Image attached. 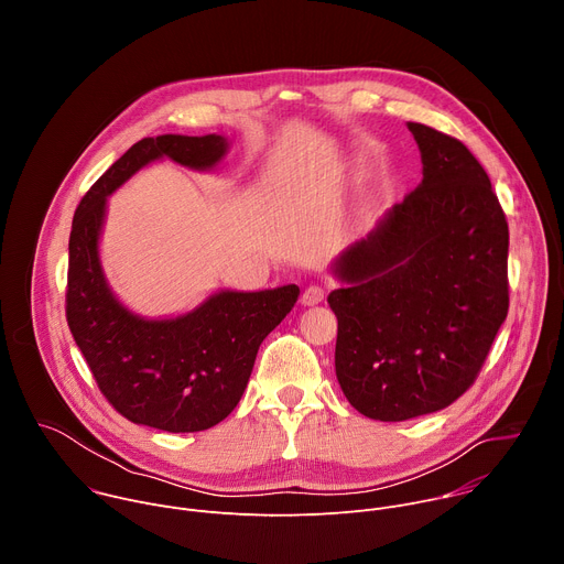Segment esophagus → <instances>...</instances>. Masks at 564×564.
I'll list each match as a JSON object with an SVG mask.
<instances>
[{"label": "esophagus", "instance_id": "esophagus-1", "mask_svg": "<svg viewBox=\"0 0 564 564\" xmlns=\"http://www.w3.org/2000/svg\"><path fill=\"white\" fill-rule=\"evenodd\" d=\"M324 296H326V285L310 283V285L303 290V294H301V303H303V305H316V303L324 301Z\"/></svg>", "mask_w": 564, "mask_h": 564}]
</instances>
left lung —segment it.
Wrapping results in <instances>:
<instances>
[{"label": "left lung", "mask_w": 564, "mask_h": 564, "mask_svg": "<svg viewBox=\"0 0 564 564\" xmlns=\"http://www.w3.org/2000/svg\"><path fill=\"white\" fill-rule=\"evenodd\" d=\"M422 183L346 250L333 290L335 370L350 404L379 422L446 409L485 364L509 312V225L477 158L409 122Z\"/></svg>", "instance_id": "obj_1"}]
</instances>
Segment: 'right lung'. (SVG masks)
I'll list each match as a JSON object with an SVG mask.
<instances>
[{
    "label": "right lung",
    "instance_id": "right-lung-1",
    "mask_svg": "<svg viewBox=\"0 0 564 564\" xmlns=\"http://www.w3.org/2000/svg\"><path fill=\"white\" fill-rule=\"evenodd\" d=\"M227 151L223 135H155L135 142L79 200L68 238L66 321L109 404L129 422L167 433L223 422L250 381L263 339L299 299L296 285L220 290L176 318H144L109 290L98 240L107 196L160 158L207 172Z\"/></svg>",
    "mask_w": 564,
    "mask_h": 564
}]
</instances>
